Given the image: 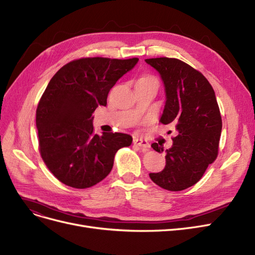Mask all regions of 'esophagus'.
Wrapping results in <instances>:
<instances>
[{"label": "esophagus", "mask_w": 255, "mask_h": 255, "mask_svg": "<svg viewBox=\"0 0 255 255\" xmlns=\"http://www.w3.org/2000/svg\"><path fill=\"white\" fill-rule=\"evenodd\" d=\"M133 143H134V145L140 147L142 149H148V148L150 147V145H149V143L147 142V140H146V139H143V138L135 137V138L133 139Z\"/></svg>", "instance_id": "esophagus-1"}]
</instances>
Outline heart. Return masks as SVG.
<instances>
[{"mask_svg":"<svg viewBox=\"0 0 255 255\" xmlns=\"http://www.w3.org/2000/svg\"><path fill=\"white\" fill-rule=\"evenodd\" d=\"M138 81H151V82L157 83V80H156L154 77H152V75H149V74L142 75V77H140V78L138 79Z\"/></svg>","mask_w":255,"mask_h":255,"instance_id":"1","label":"heart"}]
</instances>
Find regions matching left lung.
<instances>
[{
	"label": "left lung",
	"instance_id": "1",
	"mask_svg": "<svg viewBox=\"0 0 255 255\" xmlns=\"http://www.w3.org/2000/svg\"><path fill=\"white\" fill-rule=\"evenodd\" d=\"M156 69L165 85L166 104L161 118L164 125H175L177 135L170 149L153 143L165 152L164 170L150 173L152 182L169 191H182L199 182L219 154L222 117L215 93L204 75L174 58L145 60Z\"/></svg>",
	"mask_w": 255,
	"mask_h": 255
}]
</instances>
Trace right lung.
I'll list each match as a JSON object with an SVG mask.
<instances>
[{"instance_id":"add662e5","label":"right lung","mask_w":255,"mask_h":255,"mask_svg":"<svg viewBox=\"0 0 255 255\" xmlns=\"http://www.w3.org/2000/svg\"><path fill=\"white\" fill-rule=\"evenodd\" d=\"M137 61L81 58L64 65L47 85L36 108L39 150L61 183L78 189L100 183L118 150L132 143L125 133H94L92 113L107 105L110 89Z\"/></svg>"}]
</instances>
